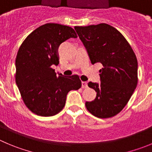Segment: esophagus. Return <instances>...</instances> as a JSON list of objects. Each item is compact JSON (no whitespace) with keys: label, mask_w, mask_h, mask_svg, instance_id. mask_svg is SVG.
I'll return each instance as SVG.
<instances>
[{"label":"esophagus","mask_w":152,"mask_h":152,"mask_svg":"<svg viewBox=\"0 0 152 152\" xmlns=\"http://www.w3.org/2000/svg\"><path fill=\"white\" fill-rule=\"evenodd\" d=\"M82 88H88L87 82H82Z\"/></svg>","instance_id":"obj_1"}]
</instances>
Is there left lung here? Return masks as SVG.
Wrapping results in <instances>:
<instances>
[{
  "label": "left lung",
  "mask_w": 152,
  "mask_h": 152,
  "mask_svg": "<svg viewBox=\"0 0 152 152\" xmlns=\"http://www.w3.org/2000/svg\"><path fill=\"white\" fill-rule=\"evenodd\" d=\"M92 64L100 63V83H88L97 92L96 98L86 102L87 110L100 118L115 116L124 109L137 86V59L117 29L105 23L75 27Z\"/></svg>",
  "instance_id": "1"
}]
</instances>
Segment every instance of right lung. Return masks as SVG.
Instances as JSON below:
<instances>
[{"mask_svg":"<svg viewBox=\"0 0 152 152\" xmlns=\"http://www.w3.org/2000/svg\"><path fill=\"white\" fill-rule=\"evenodd\" d=\"M76 37L70 27L48 23L34 30L21 45L15 58V83L32 113L41 116L58 114L65 106L68 92L82 86L77 75L56 74L52 68L59 64V46Z\"/></svg>","mask_w":152,"mask_h":152,"instance_id":"obj_1","label":"right lung"}]
</instances>
